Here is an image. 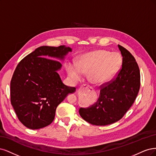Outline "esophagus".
<instances>
[{"mask_svg": "<svg viewBox=\"0 0 156 156\" xmlns=\"http://www.w3.org/2000/svg\"><path fill=\"white\" fill-rule=\"evenodd\" d=\"M80 89H92V88L91 87H89V85H83L82 87H80Z\"/></svg>", "mask_w": 156, "mask_h": 156, "instance_id": "obj_1", "label": "esophagus"}]
</instances>
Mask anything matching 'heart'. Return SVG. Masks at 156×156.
<instances>
[{
    "label": "heart",
    "mask_w": 156,
    "mask_h": 156,
    "mask_svg": "<svg viewBox=\"0 0 156 156\" xmlns=\"http://www.w3.org/2000/svg\"><path fill=\"white\" fill-rule=\"evenodd\" d=\"M122 58L118 53H111L105 50L89 52L80 56L76 64L67 65L69 76L74 81L87 73L89 82L94 85L108 83L116 76L122 65Z\"/></svg>",
    "instance_id": "heart-1"
}]
</instances>
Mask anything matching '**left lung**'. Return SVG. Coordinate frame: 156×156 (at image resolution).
Instances as JSON below:
<instances>
[{"mask_svg": "<svg viewBox=\"0 0 156 156\" xmlns=\"http://www.w3.org/2000/svg\"><path fill=\"white\" fill-rule=\"evenodd\" d=\"M122 56V68L112 81L100 91L97 101L79 113L85 121L96 126L117 122L133 104L140 88V71L135 59L128 50L118 44Z\"/></svg>", "mask_w": 156, "mask_h": 156, "instance_id": "obj_1", "label": "left lung"}]
</instances>
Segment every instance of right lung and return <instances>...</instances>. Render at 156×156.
<instances>
[{"label": "right lung", "instance_id": "right-lung-1", "mask_svg": "<svg viewBox=\"0 0 156 156\" xmlns=\"http://www.w3.org/2000/svg\"><path fill=\"white\" fill-rule=\"evenodd\" d=\"M72 48L42 46L23 58L15 70L10 83L11 103L21 123L37 129L54 119L58 105L76 88L65 85L58 71ZM56 59V60H51Z\"/></svg>", "mask_w": 156, "mask_h": 156}]
</instances>
